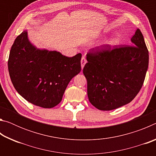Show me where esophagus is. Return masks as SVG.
I'll return each mask as SVG.
<instances>
[{"label": "esophagus", "mask_w": 156, "mask_h": 156, "mask_svg": "<svg viewBox=\"0 0 156 156\" xmlns=\"http://www.w3.org/2000/svg\"><path fill=\"white\" fill-rule=\"evenodd\" d=\"M86 62H87V60L85 58V57L83 56V58H82V59H81V67H82V69H83L84 65L86 64Z\"/></svg>", "instance_id": "obj_1"}]
</instances>
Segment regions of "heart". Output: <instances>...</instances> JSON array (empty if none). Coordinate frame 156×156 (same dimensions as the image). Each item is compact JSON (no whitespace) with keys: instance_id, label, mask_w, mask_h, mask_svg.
I'll return each mask as SVG.
<instances>
[{"instance_id":"b5f03b06","label":"heart","mask_w":156,"mask_h":156,"mask_svg":"<svg viewBox=\"0 0 156 156\" xmlns=\"http://www.w3.org/2000/svg\"><path fill=\"white\" fill-rule=\"evenodd\" d=\"M105 45H107V46H109V47H112L115 44V41L113 40H109L105 42Z\"/></svg>"}]
</instances>
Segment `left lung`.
I'll return each instance as SVG.
<instances>
[{
  "label": "left lung",
  "mask_w": 156,
  "mask_h": 156,
  "mask_svg": "<svg viewBox=\"0 0 156 156\" xmlns=\"http://www.w3.org/2000/svg\"><path fill=\"white\" fill-rule=\"evenodd\" d=\"M131 45L109 47L89 53L83 73L87 80L89 102L99 110L110 111L125 105L136 97L143 84L149 65V51L138 29Z\"/></svg>",
  "instance_id": "1"
}]
</instances>
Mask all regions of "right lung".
<instances>
[{"instance_id": "right-lung-1", "label": "right lung", "mask_w": 156, "mask_h": 156, "mask_svg": "<svg viewBox=\"0 0 156 156\" xmlns=\"http://www.w3.org/2000/svg\"><path fill=\"white\" fill-rule=\"evenodd\" d=\"M81 54L72 58L37 48L24 31L10 50L8 70L21 96L36 106L52 108L61 102L70 80L81 71Z\"/></svg>"}]
</instances>
